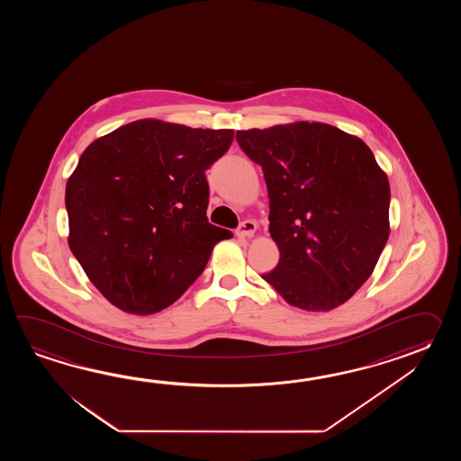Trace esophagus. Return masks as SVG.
<instances>
[{"instance_id": "34e87169", "label": "esophagus", "mask_w": 461, "mask_h": 461, "mask_svg": "<svg viewBox=\"0 0 461 461\" xmlns=\"http://www.w3.org/2000/svg\"><path fill=\"white\" fill-rule=\"evenodd\" d=\"M255 230H257V224H255L254 221H244L237 229V235L239 237H245V239H250V237H254Z\"/></svg>"}]
</instances>
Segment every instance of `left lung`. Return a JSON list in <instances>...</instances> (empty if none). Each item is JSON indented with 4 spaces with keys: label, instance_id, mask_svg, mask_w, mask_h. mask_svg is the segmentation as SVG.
I'll return each instance as SVG.
<instances>
[{
    "label": "left lung",
    "instance_id": "left-lung-1",
    "mask_svg": "<svg viewBox=\"0 0 461 461\" xmlns=\"http://www.w3.org/2000/svg\"><path fill=\"white\" fill-rule=\"evenodd\" d=\"M262 167L280 260L265 282L286 303L330 312L373 275L389 239L391 187L361 138L320 122L239 130Z\"/></svg>",
    "mask_w": 461,
    "mask_h": 461
}]
</instances>
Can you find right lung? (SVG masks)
<instances>
[{"instance_id":"obj_1","label":"right lung","mask_w":461,"mask_h":461,"mask_svg":"<svg viewBox=\"0 0 461 461\" xmlns=\"http://www.w3.org/2000/svg\"><path fill=\"white\" fill-rule=\"evenodd\" d=\"M234 130L137 120L92 141L66 186L69 247L120 310L153 314L203 274L232 237L207 221L206 169Z\"/></svg>"}]
</instances>
